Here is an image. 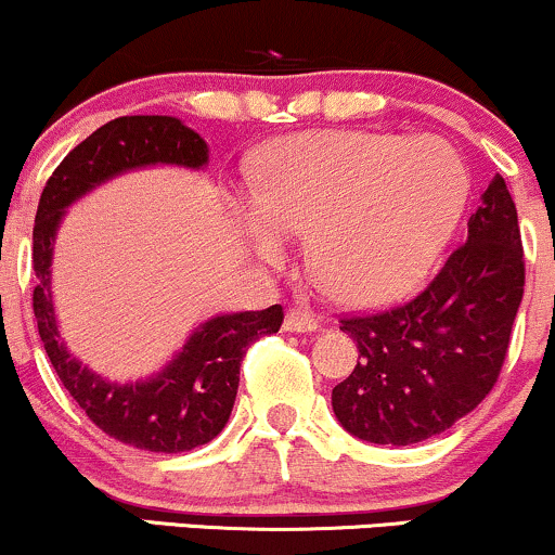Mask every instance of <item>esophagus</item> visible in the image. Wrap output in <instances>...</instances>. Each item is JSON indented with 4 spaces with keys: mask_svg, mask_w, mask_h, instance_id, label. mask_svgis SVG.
<instances>
[{
    "mask_svg": "<svg viewBox=\"0 0 555 555\" xmlns=\"http://www.w3.org/2000/svg\"><path fill=\"white\" fill-rule=\"evenodd\" d=\"M317 327H319L317 317L309 314V311H301V309H291L283 319L285 332H314Z\"/></svg>",
    "mask_w": 555,
    "mask_h": 555,
    "instance_id": "1",
    "label": "esophagus"
}]
</instances>
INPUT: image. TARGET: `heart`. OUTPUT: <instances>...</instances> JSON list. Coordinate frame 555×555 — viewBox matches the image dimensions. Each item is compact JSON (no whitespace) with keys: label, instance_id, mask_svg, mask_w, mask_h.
<instances>
[{"label":"heart","instance_id":"1","mask_svg":"<svg viewBox=\"0 0 555 555\" xmlns=\"http://www.w3.org/2000/svg\"><path fill=\"white\" fill-rule=\"evenodd\" d=\"M465 163L439 137L304 132L272 142L236 218L254 257L309 231L322 283L350 304L405 296L431 270L465 207Z\"/></svg>","mask_w":555,"mask_h":555}]
</instances>
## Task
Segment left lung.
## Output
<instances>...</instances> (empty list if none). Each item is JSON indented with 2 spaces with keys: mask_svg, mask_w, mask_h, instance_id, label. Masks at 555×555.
Returning a JSON list of instances; mask_svg holds the SVG:
<instances>
[{
  "mask_svg": "<svg viewBox=\"0 0 555 555\" xmlns=\"http://www.w3.org/2000/svg\"><path fill=\"white\" fill-rule=\"evenodd\" d=\"M525 293L517 207L496 173L467 238L421 296L343 319L358 363L332 389L340 426L369 444L408 447L452 428L491 392Z\"/></svg>",
  "mask_w": 555,
  "mask_h": 555,
  "instance_id": "1",
  "label": "left lung"
}]
</instances>
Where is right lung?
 Listing matches in <instances>:
<instances>
[{"mask_svg": "<svg viewBox=\"0 0 555 555\" xmlns=\"http://www.w3.org/2000/svg\"><path fill=\"white\" fill-rule=\"evenodd\" d=\"M210 147L176 116H121L103 124L59 163L46 181L33 225V311L51 366L103 434L145 452H189L223 431L246 348L283 324V306L215 314L189 332L155 374L116 382L82 363L59 330L51 262L64 215L93 189L155 166L205 171Z\"/></svg>", "mask_w": 555, "mask_h": 555, "instance_id": "1", "label": "right lung"}]
</instances>
